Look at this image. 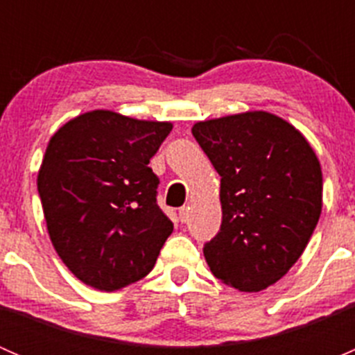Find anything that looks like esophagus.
Listing matches in <instances>:
<instances>
[{
    "label": "esophagus",
    "mask_w": 355,
    "mask_h": 355,
    "mask_svg": "<svg viewBox=\"0 0 355 355\" xmlns=\"http://www.w3.org/2000/svg\"><path fill=\"white\" fill-rule=\"evenodd\" d=\"M178 218H180L182 223H187L189 221V207L187 206H182L180 209H178Z\"/></svg>",
    "instance_id": "34e87169"
}]
</instances>
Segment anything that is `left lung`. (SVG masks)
Here are the masks:
<instances>
[{
  "label": "left lung",
  "instance_id": "1",
  "mask_svg": "<svg viewBox=\"0 0 355 355\" xmlns=\"http://www.w3.org/2000/svg\"><path fill=\"white\" fill-rule=\"evenodd\" d=\"M192 135L220 173L221 227L204 244L211 273L259 292L288 273L323 207V173L302 134L268 111L198 121Z\"/></svg>",
  "mask_w": 355,
  "mask_h": 355
}]
</instances>
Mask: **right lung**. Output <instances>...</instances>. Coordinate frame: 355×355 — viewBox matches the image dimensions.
I'll use <instances>...</instances> for the list:
<instances>
[{
    "label": "right lung",
    "mask_w": 355,
    "mask_h": 355,
    "mask_svg": "<svg viewBox=\"0 0 355 355\" xmlns=\"http://www.w3.org/2000/svg\"><path fill=\"white\" fill-rule=\"evenodd\" d=\"M173 125L94 110L51 137L37 175L48 234L89 287L123 288L155 268L173 232L148 166Z\"/></svg>",
    "instance_id": "obj_1"
}]
</instances>
